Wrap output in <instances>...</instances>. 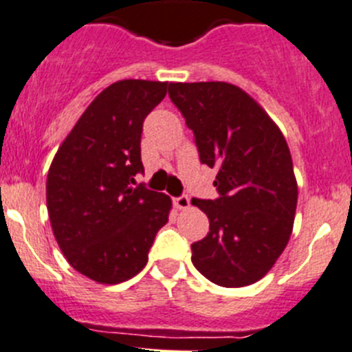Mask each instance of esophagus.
I'll list each match as a JSON object with an SVG mask.
<instances>
[{"mask_svg": "<svg viewBox=\"0 0 352 352\" xmlns=\"http://www.w3.org/2000/svg\"><path fill=\"white\" fill-rule=\"evenodd\" d=\"M173 205H175L179 210H187L189 206H191V199H189V196L187 195H180L177 196V198H173Z\"/></svg>", "mask_w": 352, "mask_h": 352, "instance_id": "34e87169", "label": "esophagus"}]
</instances>
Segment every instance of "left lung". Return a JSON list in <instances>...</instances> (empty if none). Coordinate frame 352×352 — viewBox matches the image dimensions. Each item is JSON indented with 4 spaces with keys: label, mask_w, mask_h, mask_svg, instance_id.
Listing matches in <instances>:
<instances>
[{
    "label": "left lung",
    "mask_w": 352,
    "mask_h": 352,
    "mask_svg": "<svg viewBox=\"0 0 352 352\" xmlns=\"http://www.w3.org/2000/svg\"><path fill=\"white\" fill-rule=\"evenodd\" d=\"M170 100L195 133L199 161L217 168L215 199L192 198L210 232L192 264L219 287H246L274 265L290 239L297 182L280 128L241 88L224 81L170 83Z\"/></svg>",
    "instance_id": "1"
}]
</instances>
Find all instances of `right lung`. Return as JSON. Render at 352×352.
Segmentation results:
<instances>
[{"instance_id": "right-lung-1", "label": "right lung", "mask_w": 352, "mask_h": 352, "mask_svg": "<svg viewBox=\"0 0 352 352\" xmlns=\"http://www.w3.org/2000/svg\"><path fill=\"white\" fill-rule=\"evenodd\" d=\"M166 83L123 80L95 97L55 154L47 206L69 264L97 283L116 285L147 264L172 199L137 186L144 173L140 137Z\"/></svg>"}]
</instances>
